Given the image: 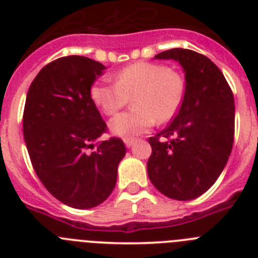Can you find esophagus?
I'll list each match as a JSON object with an SVG mask.
<instances>
[{"instance_id": "1", "label": "esophagus", "mask_w": 258, "mask_h": 258, "mask_svg": "<svg viewBox=\"0 0 258 258\" xmlns=\"http://www.w3.org/2000/svg\"><path fill=\"white\" fill-rule=\"evenodd\" d=\"M124 142H125V146H126L127 149H131L132 146H133L134 143H136V140H129V138H126V140H125Z\"/></svg>"}]
</instances>
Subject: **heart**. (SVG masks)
<instances>
[{
	"instance_id": "1",
	"label": "heart",
	"mask_w": 258,
	"mask_h": 258,
	"mask_svg": "<svg viewBox=\"0 0 258 258\" xmlns=\"http://www.w3.org/2000/svg\"><path fill=\"white\" fill-rule=\"evenodd\" d=\"M113 79L115 84H94L90 97L107 116L117 113L133 98L136 109L117 115L109 121V129L115 136H140L154 126L156 120H172L181 108L186 83L179 72L168 66L137 61L118 71Z\"/></svg>"
}]
</instances>
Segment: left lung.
<instances>
[{
	"label": "left lung",
	"mask_w": 258,
	"mask_h": 258,
	"mask_svg": "<svg viewBox=\"0 0 258 258\" xmlns=\"http://www.w3.org/2000/svg\"><path fill=\"white\" fill-rule=\"evenodd\" d=\"M155 59L178 61L183 68L186 92L173 121L150 137L149 178L170 199H197L217 181L231 154L234 95L220 68L203 54L170 49Z\"/></svg>",
	"instance_id": "1"
}]
</instances>
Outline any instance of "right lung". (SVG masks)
Here are the masks:
<instances>
[{
  "label": "right lung",
  "mask_w": 258,
  "mask_h": 258,
  "mask_svg": "<svg viewBox=\"0 0 258 258\" xmlns=\"http://www.w3.org/2000/svg\"><path fill=\"white\" fill-rule=\"evenodd\" d=\"M104 70L86 56H63L45 66L27 93L23 134L33 169L52 197L76 209L111 195L126 152L120 138L98 141L107 126L90 89Z\"/></svg>",
  "instance_id": "1"
}]
</instances>
